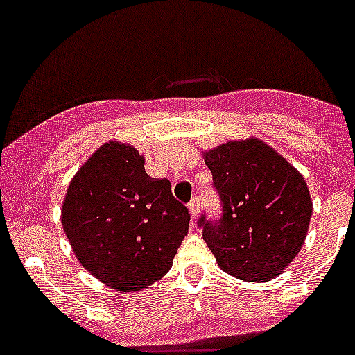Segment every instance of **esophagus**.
Returning <instances> with one entry per match:
<instances>
[{
  "instance_id": "obj_1",
  "label": "esophagus",
  "mask_w": 355,
  "mask_h": 355,
  "mask_svg": "<svg viewBox=\"0 0 355 355\" xmlns=\"http://www.w3.org/2000/svg\"><path fill=\"white\" fill-rule=\"evenodd\" d=\"M188 211H190V216H192V222L197 220V216H199V199H192L190 200V205H188Z\"/></svg>"
}]
</instances>
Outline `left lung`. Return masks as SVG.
I'll return each mask as SVG.
<instances>
[{"mask_svg":"<svg viewBox=\"0 0 355 355\" xmlns=\"http://www.w3.org/2000/svg\"><path fill=\"white\" fill-rule=\"evenodd\" d=\"M222 200L218 222L199 220L202 238L225 274L270 281L302 249L313 202L304 175L259 139L205 150Z\"/></svg>","mask_w":355,"mask_h":355,"instance_id":"left-lung-1","label":"left lung"}]
</instances>
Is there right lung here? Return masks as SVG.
Listing matches in <instances>:
<instances>
[{"instance_id":"1","label":"right lung","mask_w":355,"mask_h":355,"mask_svg":"<svg viewBox=\"0 0 355 355\" xmlns=\"http://www.w3.org/2000/svg\"><path fill=\"white\" fill-rule=\"evenodd\" d=\"M130 144H103L74 174L62 225L78 261L106 286L140 291L171 270L188 233L187 206L167 180L147 175Z\"/></svg>"}]
</instances>
